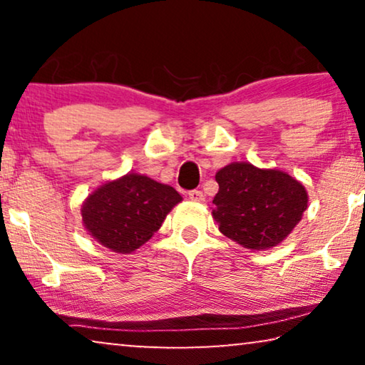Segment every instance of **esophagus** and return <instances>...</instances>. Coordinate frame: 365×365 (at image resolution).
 Segmentation results:
<instances>
[{"instance_id":"obj_1","label":"esophagus","mask_w":365,"mask_h":365,"mask_svg":"<svg viewBox=\"0 0 365 365\" xmlns=\"http://www.w3.org/2000/svg\"><path fill=\"white\" fill-rule=\"evenodd\" d=\"M187 196L194 202H202L204 201V192L199 191V189H192V191H189Z\"/></svg>"}]
</instances>
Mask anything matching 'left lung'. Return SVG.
Returning a JSON list of instances; mask_svg holds the SVG:
<instances>
[{
    "mask_svg": "<svg viewBox=\"0 0 365 365\" xmlns=\"http://www.w3.org/2000/svg\"><path fill=\"white\" fill-rule=\"evenodd\" d=\"M212 217L219 231L242 247L262 251L286 239L307 209V191L279 169L231 163L216 173Z\"/></svg>",
    "mask_w": 365,
    "mask_h": 365,
    "instance_id": "obj_1",
    "label": "left lung"
}]
</instances>
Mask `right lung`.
Masks as SVG:
<instances>
[{
	"label": "right lung",
	"instance_id": "add662e5",
	"mask_svg": "<svg viewBox=\"0 0 365 365\" xmlns=\"http://www.w3.org/2000/svg\"><path fill=\"white\" fill-rule=\"evenodd\" d=\"M181 201V194L168 184L129 173L88 196L81 207L83 224L104 247L131 254L153 237Z\"/></svg>",
	"mask_w": 365,
	"mask_h": 365
}]
</instances>
